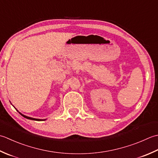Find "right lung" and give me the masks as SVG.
<instances>
[{"instance_id": "obj_1", "label": "right lung", "mask_w": 158, "mask_h": 158, "mask_svg": "<svg viewBox=\"0 0 158 158\" xmlns=\"http://www.w3.org/2000/svg\"><path fill=\"white\" fill-rule=\"evenodd\" d=\"M19 113H20L22 117H24V118H28V119H31V120H34V121H45L46 119H39V118H32V117H27V116H26V115H24V114H22V113H20V112H19Z\"/></svg>"}]
</instances>
